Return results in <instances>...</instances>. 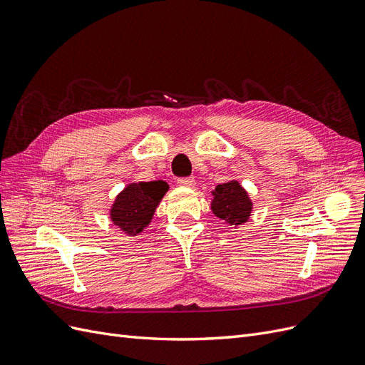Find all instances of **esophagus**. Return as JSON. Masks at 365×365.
Masks as SVG:
<instances>
[{
  "instance_id": "obj_1",
  "label": "esophagus",
  "mask_w": 365,
  "mask_h": 365,
  "mask_svg": "<svg viewBox=\"0 0 365 365\" xmlns=\"http://www.w3.org/2000/svg\"><path fill=\"white\" fill-rule=\"evenodd\" d=\"M178 184L184 185V187H193L195 185V180L192 178V176H185V178H180L178 180Z\"/></svg>"
}]
</instances>
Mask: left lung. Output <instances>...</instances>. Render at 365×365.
<instances>
[{
  "label": "left lung",
  "mask_w": 365,
  "mask_h": 365,
  "mask_svg": "<svg viewBox=\"0 0 365 365\" xmlns=\"http://www.w3.org/2000/svg\"><path fill=\"white\" fill-rule=\"evenodd\" d=\"M212 202L213 213L231 225L245 224L251 215V200L237 181L216 185Z\"/></svg>",
  "instance_id": "8db88e82"
}]
</instances>
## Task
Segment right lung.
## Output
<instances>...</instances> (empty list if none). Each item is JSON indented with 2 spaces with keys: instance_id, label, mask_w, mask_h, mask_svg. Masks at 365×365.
<instances>
[{
  "instance_id": "1",
  "label": "right lung",
  "mask_w": 365,
  "mask_h": 365,
  "mask_svg": "<svg viewBox=\"0 0 365 365\" xmlns=\"http://www.w3.org/2000/svg\"><path fill=\"white\" fill-rule=\"evenodd\" d=\"M169 185L164 181L129 184L111 208V219L126 235L137 236L149 225Z\"/></svg>"
}]
</instances>
